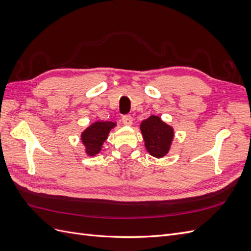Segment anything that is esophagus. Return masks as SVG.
I'll return each instance as SVG.
<instances>
[{
    "label": "esophagus",
    "mask_w": 251,
    "mask_h": 251,
    "mask_svg": "<svg viewBox=\"0 0 251 251\" xmlns=\"http://www.w3.org/2000/svg\"><path fill=\"white\" fill-rule=\"evenodd\" d=\"M121 120H123L124 125H126V126H131L133 124V117L131 115H128V114L127 115H124L123 118H121Z\"/></svg>",
    "instance_id": "esophagus-1"
}]
</instances>
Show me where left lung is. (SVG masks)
<instances>
[{
    "instance_id": "left-lung-1",
    "label": "left lung",
    "mask_w": 251,
    "mask_h": 251,
    "mask_svg": "<svg viewBox=\"0 0 251 251\" xmlns=\"http://www.w3.org/2000/svg\"><path fill=\"white\" fill-rule=\"evenodd\" d=\"M149 153L157 158L163 157L170 150L174 136L173 128L157 116H151L140 125Z\"/></svg>"
}]
</instances>
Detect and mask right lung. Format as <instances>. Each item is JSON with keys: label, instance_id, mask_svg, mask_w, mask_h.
<instances>
[{"label": "right lung", "instance_id": "obj_1", "mask_svg": "<svg viewBox=\"0 0 251 251\" xmlns=\"http://www.w3.org/2000/svg\"><path fill=\"white\" fill-rule=\"evenodd\" d=\"M114 126L115 124L111 121H98L82 133L81 140L90 156H93L100 151L102 142L107 139L110 130Z\"/></svg>", "mask_w": 251, "mask_h": 251}]
</instances>
